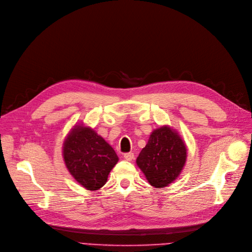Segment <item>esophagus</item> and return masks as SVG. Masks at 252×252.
<instances>
[{"instance_id":"34e87169","label":"esophagus","mask_w":252,"mask_h":252,"mask_svg":"<svg viewBox=\"0 0 252 252\" xmlns=\"http://www.w3.org/2000/svg\"><path fill=\"white\" fill-rule=\"evenodd\" d=\"M124 158L128 161H131L133 158H134V154H133V153H126V154H124Z\"/></svg>"}]
</instances>
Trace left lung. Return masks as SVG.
I'll list each match as a JSON object with an SVG mask.
<instances>
[{
  "label": "left lung",
  "instance_id": "8db88e82",
  "mask_svg": "<svg viewBox=\"0 0 252 252\" xmlns=\"http://www.w3.org/2000/svg\"><path fill=\"white\" fill-rule=\"evenodd\" d=\"M185 160L184 142L176 132L166 126L152 133L136 162L152 186L162 188L178 177Z\"/></svg>",
  "mask_w": 252,
  "mask_h": 252
}]
</instances>
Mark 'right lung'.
Wrapping results in <instances>:
<instances>
[{
    "instance_id": "add662e5",
    "label": "right lung",
    "mask_w": 252,
    "mask_h": 252,
    "mask_svg": "<svg viewBox=\"0 0 252 252\" xmlns=\"http://www.w3.org/2000/svg\"><path fill=\"white\" fill-rule=\"evenodd\" d=\"M63 151L69 172L88 190H97L105 185L118 161L113 147L93 129L82 126L72 130Z\"/></svg>"
}]
</instances>
